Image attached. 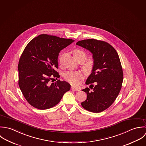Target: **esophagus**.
I'll use <instances>...</instances> for the list:
<instances>
[{
	"label": "esophagus",
	"instance_id": "obj_1",
	"mask_svg": "<svg viewBox=\"0 0 146 146\" xmlns=\"http://www.w3.org/2000/svg\"><path fill=\"white\" fill-rule=\"evenodd\" d=\"M71 90H73V91H80V90H79L78 88H74V87H72V88H71Z\"/></svg>",
	"mask_w": 146,
	"mask_h": 146
}]
</instances>
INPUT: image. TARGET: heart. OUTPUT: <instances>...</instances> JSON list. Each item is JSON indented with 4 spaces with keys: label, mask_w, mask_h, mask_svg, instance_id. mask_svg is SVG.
I'll return each instance as SVG.
<instances>
[{
    "label": "heart",
    "mask_w": 146,
    "mask_h": 146,
    "mask_svg": "<svg viewBox=\"0 0 146 146\" xmlns=\"http://www.w3.org/2000/svg\"><path fill=\"white\" fill-rule=\"evenodd\" d=\"M73 54L74 58L77 61H81L82 62L84 61L82 66L84 70L88 74H91L94 68V60L88 59L85 62L87 58V54L84 51L80 49L73 50ZM64 77L66 81L74 86H79L85 77L84 73L80 71L68 72L64 74Z\"/></svg>",
    "instance_id": "1"
}]
</instances>
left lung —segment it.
I'll list each match as a JSON object with an SVG mask.
<instances>
[{"mask_svg": "<svg viewBox=\"0 0 146 146\" xmlns=\"http://www.w3.org/2000/svg\"><path fill=\"white\" fill-rule=\"evenodd\" d=\"M76 44L89 50L95 62L86 82L92 90L88 88L82 90L87 94V99L81 106L88 111L101 112L113 104L122 88L123 74L118 55L110 44L103 40L84 39Z\"/></svg>", "mask_w": 146, "mask_h": 146, "instance_id": "1", "label": "left lung"}]
</instances>
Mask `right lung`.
Masks as SVG:
<instances>
[{
  "instance_id": "right-lung-1",
  "label": "right lung",
  "mask_w": 146,
  "mask_h": 146,
  "mask_svg": "<svg viewBox=\"0 0 146 146\" xmlns=\"http://www.w3.org/2000/svg\"><path fill=\"white\" fill-rule=\"evenodd\" d=\"M74 40L54 35L40 34L31 40L23 52L18 64L19 86L30 104L39 110L51 108L60 102L70 88L60 76L58 58L60 51Z\"/></svg>"
}]
</instances>
